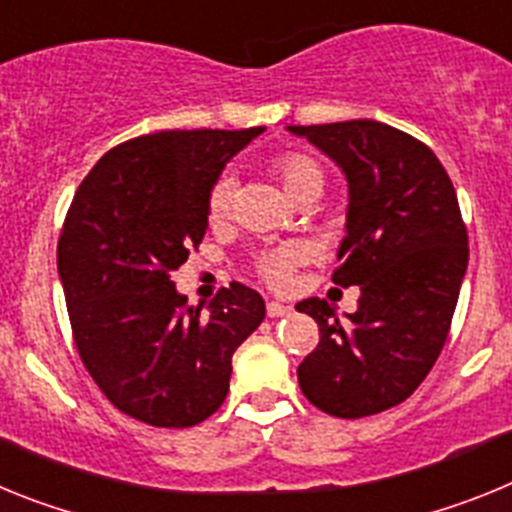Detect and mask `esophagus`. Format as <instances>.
<instances>
[{"mask_svg": "<svg viewBox=\"0 0 512 512\" xmlns=\"http://www.w3.org/2000/svg\"><path fill=\"white\" fill-rule=\"evenodd\" d=\"M289 312H292L289 305H282V302H266V315H269V318H284Z\"/></svg>", "mask_w": 512, "mask_h": 512, "instance_id": "obj_1", "label": "esophagus"}]
</instances>
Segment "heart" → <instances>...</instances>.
Masks as SVG:
<instances>
[{"mask_svg": "<svg viewBox=\"0 0 512 512\" xmlns=\"http://www.w3.org/2000/svg\"><path fill=\"white\" fill-rule=\"evenodd\" d=\"M274 174H277L279 184L287 192V197L292 202H297L305 194H320L325 184L323 166L315 161L307 153H284L274 161ZM230 197H233V182L230 179H220V182L212 187L210 202H207V212H210L212 220H223L230 210ZM297 261V251L287 248V251L271 253L261 261V274L269 279L271 284H282L289 282V269Z\"/></svg>", "mask_w": 512, "mask_h": 512, "instance_id": "heart-1", "label": "heart"}]
</instances>
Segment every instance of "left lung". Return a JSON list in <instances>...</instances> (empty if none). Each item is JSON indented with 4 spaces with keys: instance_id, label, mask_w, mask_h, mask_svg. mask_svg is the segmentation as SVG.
I'll list each match as a JSON object with an SVG mask.
<instances>
[{
    "instance_id": "1",
    "label": "left lung",
    "mask_w": 512,
    "mask_h": 512,
    "mask_svg": "<svg viewBox=\"0 0 512 512\" xmlns=\"http://www.w3.org/2000/svg\"><path fill=\"white\" fill-rule=\"evenodd\" d=\"M343 171L346 238L338 287L359 310L310 297L297 310L320 341L297 366L302 395L336 418H366L408 400L441 354L469 264L467 228L449 174L413 135L377 120L289 125Z\"/></svg>"
}]
</instances>
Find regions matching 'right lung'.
Instances as JSON below:
<instances>
[{
    "label": "right lung",
    "mask_w": 512,
    "mask_h": 512,
    "mask_svg": "<svg viewBox=\"0 0 512 512\" xmlns=\"http://www.w3.org/2000/svg\"><path fill=\"white\" fill-rule=\"evenodd\" d=\"M264 128L164 130L99 158L76 189L58 241L71 330L104 397L156 428L210 418L230 387L233 354L266 315L264 297L230 284L187 305L171 271L207 230L225 164Z\"/></svg>",
    "instance_id": "1"
}]
</instances>
